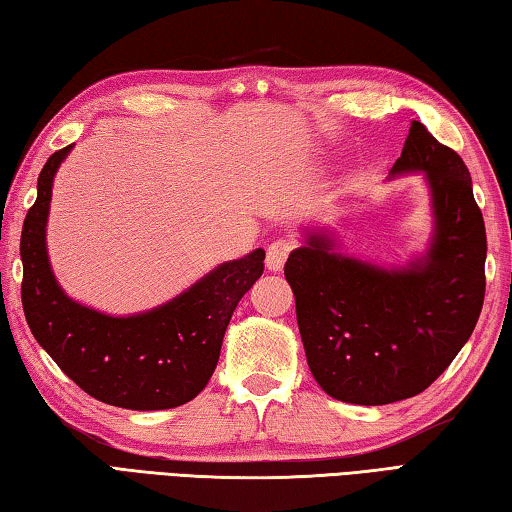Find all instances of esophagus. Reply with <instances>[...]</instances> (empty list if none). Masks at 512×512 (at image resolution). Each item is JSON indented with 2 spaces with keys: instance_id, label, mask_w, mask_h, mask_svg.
<instances>
[{
  "instance_id": "obj_1",
  "label": "esophagus",
  "mask_w": 512,
  "mask_h": 512,
  "mask_svg": "<svg viewBox=\"0 0 512 512\" xmlns=\"http://www.w3.org/2000/svg\"><path fill=\"white\" fill-rule=\"evenodd\" d=\"M295 248V241L282 237V239H275L273 244H268L266 248V268L268 271H282L288 255H291V250Z\"/></svg>"
}]
</instances>
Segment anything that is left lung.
<instances>
[{
  "mask_svg": "<svg viewBox=\"0 0 512 512\" xmlns=\"http://www.w3.org/2000/svg\"><path fill=\"white\" fill-rule=\"evenodd\" d=\"M423 172L434 235L405 268L333 253L309 232L288 255L297 327L313 378L329 396L387 405L421 394L466 345L486 293V226L461 156L412 120L392 176Z\"/></svg>",
  "mask_w": 512,
  "mask_h": 512,
  "instance_id": "left-lung-1",
  "label": "left lung"
}]
</instances>
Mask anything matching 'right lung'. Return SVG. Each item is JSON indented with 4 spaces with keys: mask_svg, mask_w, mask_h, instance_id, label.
<instances>
[{
    "mask_svg": "<svg viewBox=\"0 0 512 512\" xmlns=\"http://www.w3.org/2000/svg\"><path fill=\"white\" fill-rule=\"evenodd\" d=\"M73 145L44 163L24 219L22 306L31 333L64 374L98 401L125 410H170L192 401L217 367L232 311L264 273L262 248L219 264L152 311L114 318L64 295L46 255L53 176Z\"/></svg>",
    "mask_w": 512,
    "mask_h": 512,
    "instance_id": "1",
    "label": "right lung"
}]
</instances>
